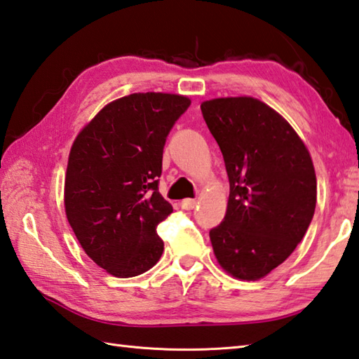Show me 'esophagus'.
<instances>
[{
  "label": "esophagus",
  "mask_w": 359,
  "mask_h": 359,
  "mask_svg": "<svg viewBox=\"0 0 359 359\" xmlns=\"http://www.w3.org/2000/svg\"><path fill=\"white\" fill-rule=\"evenodd\" d=\"M180 205H182V208H184V210H193L196 207V201L185 199V201H182Z\"/></svg>",
  "instance_id": "34e87169"
}]
</instances>
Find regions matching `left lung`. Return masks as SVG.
Returning a JSON list of instances; mask_svg holds the SVG:
<instances>
[{"label":"left lung","instance_id":"obj_1","mask_svg":"<svg viewBox=\"0 0 359 359\" xmlns=\"http://www.w3.org/2000/svg\"><path fill=\"white\" fill-rule=\"evenodd\" d=\"M230 180L226 215L210 231L219 265L241 280H259L293 253L313 219L316 174L292 125L255 97L201 104Z\"/></svg>","mask_w":359,"mask_h":359}]
</instances>
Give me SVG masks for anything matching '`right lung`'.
I'll list each match as a JSON object with an SVG mask.
<instances>
[{
    "label": "right lung",
    "instance_id": "1",
    "mask_svg": "<svg viewBox=\"0 0 359 359\" xmlns=\"http://www.w3.org/2000/svg\"><path fill=\"white\" fill-rule=\"evenodd\" d=\"M191 100L135 93L83 126L67 158L65 211L81 248L106 273L133 278L163 253L157 225L172 212L158 193L166 135Z\"/></svg>",
    "mask_w": 359,
    "mask_h": 359
}]
</instances>
